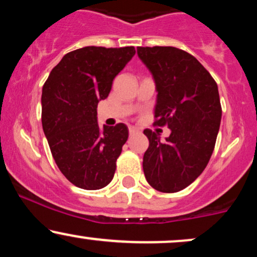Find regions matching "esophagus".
I'll use <instances>...</instances> for the list:
<instances>
[{
    "mask_svg": "<svg viewBox=\"0 0 257 257\" xmlns=\"http://www.w3.org/2000/svg\"><path fill=\"white\" fill-rule=\"evenodd\" d=\"M137 133H139V131H138L137 128H134V126H132V128H129V134H131V137H132V135L137 134Z\"/></svg>",
    "mask_w": 257,
    "mask_h": 257,
    "instance_id": "1",
    "label": "esophagus"
}]
</instances>
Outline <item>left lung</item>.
Here are the masks:
<instances>
[{
  "label": "left lung",
  "mask_w": 257,
  "mask_h": 257,
  "mask_svg": "<svg viewBox=\"0 0 257 257\" xmlns=\"http://www.w3.org/2000/svg\"><path fill=\"white\" fill-rule=\"evenodd\" d=\"M138 57L155 79V124L170 135L145 129L150 145L144 155V174L155 190H184L205 169L213 155L221 122L216 82L193 55L175 47H138Z\"/></svg>",
  "instance_id": "obj_1"
}]
</instances>
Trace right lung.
Returning a JSON list of instances; mask_svg holds the SVG:
<instances>
[{
    "label": "right lung",
    "mask_w": 257,
    "mask_h": 257,
    "mask_svg": "<svg viewBox=\"0 0 257 257\" xmlns=\"http://www.w3.org/2000/svg\"><path fill=\"white\" fill-rule=\"evenodd\" d=\"M135 55L134 47H84L64 55L42 89V126L65 178L84 190H100L113 179L128 126L98 124V102Z\"/></svg>",
    "instance_id": "obj_1"
}]
</instances>
